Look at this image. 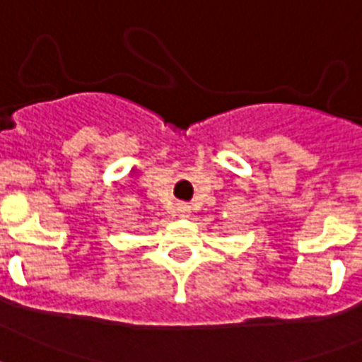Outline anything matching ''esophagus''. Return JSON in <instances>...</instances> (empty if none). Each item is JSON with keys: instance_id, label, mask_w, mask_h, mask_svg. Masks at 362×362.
<instances>
[{"instance_id": "esophagus-1", "label": "esophagus", "mask_w": 362, "mask_h": 362, "mask_svg": "<svg viewBox=\"0 0 362 362\" xmlns=\"http://www.w3.org/2000/svg\"><path fill=\"white\" fill-rule=\"evenodd\" d=\"M178 216H189V206L187 204H180L178 206Z\"/></svg>"}]
</instances>
